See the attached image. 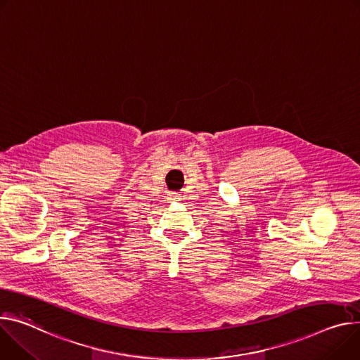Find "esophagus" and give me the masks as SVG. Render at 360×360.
Returning a JSON list of instances; mask_svg holds the SVG:
<instances>
[{
    "mask_svg": "<svg viewBox=\"0 0 360 360\" xmlns=\"http://www.w3.org/2000/svg\"><path fill=\"white\" fill-rule=\"evenodd\" d=\"M169 201H179L178 195H176V193H171V195H169Z\"/></svg>",
    "mask_w": 360,
    "mask_h": 360,
    "instance_id": "1",
    "label": "esophagus"
}]
</instances>
